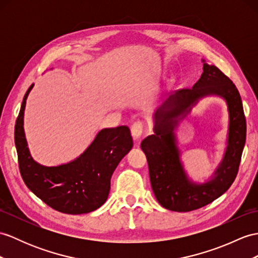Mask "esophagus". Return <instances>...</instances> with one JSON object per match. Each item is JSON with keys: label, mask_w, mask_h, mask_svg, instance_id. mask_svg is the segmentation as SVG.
Instances as JSON below:
<instances>
[{"label": "esophagus", "mask_w": 258, "mask_h": 258, "mask_svg": "<svg viewBox=\"0 0 258 258\" xmlns=\"http://www.w3.org/2000/svg\"><path fill=\"white\" fill-rule=\"evenodd\" d=\"M143 133V122L142 121H136L131 125V135H133L135 140H139Z\"/></svg>", "instance_id": "esophagus-1"}]
</instances>
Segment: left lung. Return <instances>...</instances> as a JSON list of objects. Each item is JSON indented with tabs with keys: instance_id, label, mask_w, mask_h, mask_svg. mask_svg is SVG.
<instances>
[{
	"instance_id": "8db88e82",
	"label": "left lung",
	"mask_w": 258,
	"mask_h": 258,
	"mask_svg": "<svg viewBox=\"0 0 258 258\" xmlns=\"http://www.w3.org/2000/svg\"><path fill=\"white\" fill-rule=\"evenodd\" d=\"M211 93L223 97L228 103L229 146L216 177L197 185L187 180L180 164L172 126L159 122L158 119L165 116V110L183 112L198 98ZM154 117L155 135L147 137L141 142V149L147 155L151 186L160 205L172 211L188 212L207 206L227 191L237 175L246 140V119L240 93L233 82L216 66L205 63L197 83L191 89H181L169 95Z\"/></svg>"
}]
</instances>
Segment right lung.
Listing matches in <instances>:
<instances>
[{
  "label": "right lung",
  "mask_w": 258,
  "mask_h": 258,
  "mask_svg": "<svg viewBox=\"0 0 258 258\" xmlns=\"http://www.w3.org/2000/svg\"><path fill=\"white\" fill-rule=\"evenodd\" d=\"M33 85L25 94L14 131L24 183L43 203L62 213L82 215L98 209L107 200L112 173L134 146L130 129L127 125L103 129L77 160L42 166L30 156L23 127L25 105Z\"/></svg>",
  "instance_id": "obj_1"
}]
</instances>
